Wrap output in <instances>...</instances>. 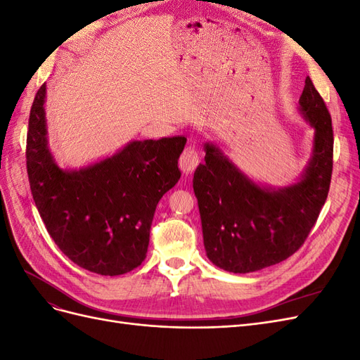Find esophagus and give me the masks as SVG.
Listing matches in <instances>:
<instances>
[{
	"mask_svg": "<svg viewBox=\"0 0 360 360\" xmlns=\"http://www.w3.org/2000/svg\"><path fill=\"white\" fill-rule=\"evenodd\" d=\"M198 162H200L198 151L193 147H188V148H184V151L181 153L179 165L184 174H191V172H193L195 168L198 167Z\"/></svg>",
	"mask_w": 360,
	"mask_h": 360,
	"instance_id": "1",
	"label": "esophagus"
}]
</instances>
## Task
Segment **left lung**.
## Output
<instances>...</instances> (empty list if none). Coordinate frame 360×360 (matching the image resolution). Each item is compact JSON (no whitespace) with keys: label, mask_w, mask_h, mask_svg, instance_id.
<instances>
[{"label":"left lung","mask_w":360,"mask_h":360,"mask_svg":"<svg viewBox=\"0 0 360 360\" xmlns=\"http://www.w3.org/2000/svg\"><path fill=\"white\" fill-rule=\"evenodd\" d=\"M297 112L312 130L311 158L287 186L255 181L222 148L204 143L205 163L193 174L205 255L231 274H250L287 259L307 240L330 186L333 130L309 78Z\"/></svg>","instance_id":"left-lung-1"}]
</instances>
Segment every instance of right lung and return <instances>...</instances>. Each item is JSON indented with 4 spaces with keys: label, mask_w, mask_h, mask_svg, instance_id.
<instances>
[{
    "label": "right lung",
    "mask_w": 360,
    "mask_h": 360,
    "mask_svg": "<svg viewBox=\"0 0 360 360\" xmlns=\"http://www.w3.org/2000/svg\"><path fill=\"white\" fill-rule=\"evenodd\" d=\"M46 84L31 106L27 171L43 224L61 252L103 276L143 263L159 200L180 179L184 136L130 141L114 155L79 168L53 158L46 126Z\"/></svg>",
    "instance_id": "add662e5"
}]
</instances>
